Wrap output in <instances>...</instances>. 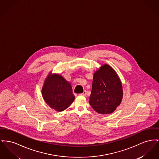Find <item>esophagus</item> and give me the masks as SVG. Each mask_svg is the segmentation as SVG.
Segmentation results:
<instances>
[{"instance_id": "obj_1", "label": "esophagus", "mask_w": 159, "mask_h": 159, "mask_svg": "<svg viewBox=\"0 0 159 159\" xmlns=\"http://www.w3.org/2000/svg\"><path fill=\"white\" fill-rule=\"evenodd\" d=\"M80 95H84V96H86V91H84L83 93H80Z\"/></svg>"}]
</instances>
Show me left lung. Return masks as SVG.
I'll list each match as a JSON object with an SVG mask.
<instances>
[{"label":"left lung","instance_id":"left-lung-1","mask_svg":"<svg viewBox=\"0 0 159 159\" xmlns=\"http://www.w3.org/2000/svg\"><path fill=\"white\" fill-rule=\"evenodd\" d=\"M122 96L118 75L111 66L104 64L93 74L90 105L98 113H111L121 103Z\"/></svg>","mask_w":159,"mask_h":159}]
</instances>
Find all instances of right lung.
<instances>
[{
	"mask_svg": "<svg viewBox=\"0 0 159 159\" xmlns=\"http://www.w3.org/2000/svg\"><path fill=\"white\" fill-rule=\"evenodd\" d=\"M41 92L46 103L58 112L68 108L75 99L71 84L61 75L52 73L47 75Z\"/></svg>",
	"mask_w": 159,
	"mask_h": 159,
	"instance_id": "1",
	"label": "right lung"
}]
</instances>
